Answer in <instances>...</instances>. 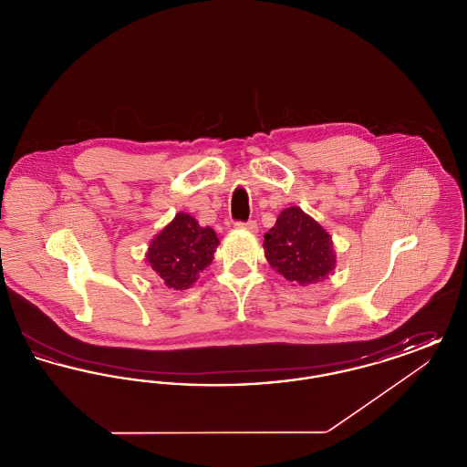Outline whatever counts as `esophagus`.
<instances>
[{"instance_id":"1","label":"esophagus","mask_w":467,"mask_h":467,"mask_svg":"<svg viewBox=\"0 0 467 467\" xmlns=\"http://www.w3.org/2000/svg\"><path fill=\"white\" fill-rule=\"evenodd\" d=\"M234 227H236V229H244V231H248V233H257V223H254V221L236 223H234Z\"/></svg>"}]
</instances>
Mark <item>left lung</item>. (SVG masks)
Wrapping results in <instances>:
<instances>
[{
    "label": "left lung",
    "mask_w": 467,
    "mask_h": 467,
    "mask_svg": "<svg viewBox=\"0 0 467 467\" xmlns=\"http://www.w3.org/2000/svg\"><path fill=\"white\" fill-rule=\"evenodd\" d=\"M267 263L290 284L322 282L336 266L329 233L299 206L285 208L265 234Z\"/></svg>",
    "instance_id": "obj_1"
}]
</instances>
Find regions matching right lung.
Listing matches in <instances>:
<instances>
[{"mask_svg":"<svg viewBox=\"0 0 467 467\" xmlns=\"http://www.w3.org/2000/svg\"><path fill=\"white\" fill-rule=\"evenodd\" d=\"M219 244L212 227H201L194 217L180 212L150 242L147 263L166 287L189 289L212 265Z\"/></svg>","mask_w":467,"mask_h":467,"instance_id":"obj_1","label":"right lung"}]
</instances>
